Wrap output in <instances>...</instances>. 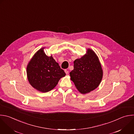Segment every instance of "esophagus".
<instances>
[{
  "mask_svg": "<svg viewBox=\"0 0 134 134\" xmlns=\"http://www.w3.org/2000/svg\"><path fill=\"white\" fill-rule=\"evenodd\" d=\"M65 73H66V74H68V73H69L68 70H67V69H65Z\"/></svg>",
  "mask_w": 134,
  "mask_h": 134,
  "instance_id": "obj_1",
  "label": "esophagus"
}]
</instances>
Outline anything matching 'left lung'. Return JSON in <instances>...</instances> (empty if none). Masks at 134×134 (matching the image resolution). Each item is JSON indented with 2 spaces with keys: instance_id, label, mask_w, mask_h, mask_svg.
<instances>
[{
  "instance_id": "left-lung-1",
  "label": "left lung",
  "mask_w": 134,
  "mask_h": 134,
  "mask_svg": "<svg viewBox=\"0 0 134 134\" xmlns=\"http://www.w3.org/2000/svg\"><path fill=\"white\" fill-rule=\"evenodd\" d=\"M70 79L78 91L85 94L94 90L103 78V70L99 59L92 50L74 62V69L70 72Z\"/></svg>"
}]
</instances>
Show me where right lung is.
<instances>
[{"label":"right lung","mask_w":134,"mask_h":134,"mask_svg":"<svg viewBox=\"0 0 134 134\" xmlns=\"http://www.w3.org/2000/svg\"><path fill=\"white\" fill-rule=\"evenodd\" d=\"M43 49L39 50L29 62L27 74L30 84L34 88L46 93L52 90L66 74L52 56L48 57L45 54Z\"/></svg>","instance_id":"1"}]
</instances>
